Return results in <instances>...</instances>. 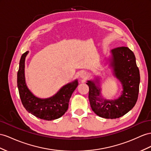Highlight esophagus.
<instances>
[{
	"label": "esophagus",
	"mask_w": 151,
	"mask_h": 151,
	"mask_svg": "<svg viewBox=\"0 0 151 151\" xmlns=\"http://www.w3.org/2000/svg\"><path fill=\"white\" fill-rule=\"evenodd\" d=\"M80 78H82V79L86 78L87 77V73L86 71H82V72L80 73Z\"/></svg>",
	"instance_id": "esophagus-1"
}]
</instances>
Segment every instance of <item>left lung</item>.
I'll list each match as a JSON object with an SVG mask.
<instances>
[{
  "instance_id": "8db88e82",
  "label": "left lung",
  "mask_w": 151,
  "mask_h": 151,
  "mask_svg": "<svg viewBox=\"0 0 151 151\" xmlns=\"http://www.w3.org/2000/svg\"><path fill=\"white\" fill-rule=\"evenodd\" d=\"M108 59L111 72L119 80L122 87L121 94L115 99L104 98L101 94L99 77L87 80L88 99L92 110L101 117L117 119L124 115L137 103L140 77L133 52L127 47L111 50Z\"/></svg>"
}]
</instances>
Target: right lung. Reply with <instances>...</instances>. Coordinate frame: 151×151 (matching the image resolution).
<instances>
[{
  "instance_id": "1",
  "label": "right lung",
  "mask_w": 151,
  "mask_h": 151,
  "mask_svg": "<svg viewBox=\"0 0 151 151\" xmlns=\"http://www.w3.org/2000/svg\"><path fill=\"white\" fill-rule=\"evenodd\" d=\"M29 52L27 51L22 55L17 73V86L23 105L29 113L37 118L46 121L59 119L68 109L69 99L78 85V80L63 86L51 97H37L30 91L25 82V61Z\"/></svg>"
}]
</instances>
